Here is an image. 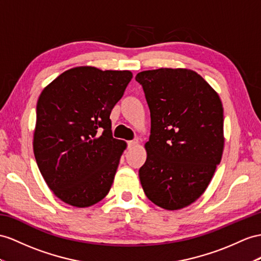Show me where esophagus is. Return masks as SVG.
<instances>
[{
  "instance_id": "34e87169",
  "label": "esophagus",
  "mask_w": 261,
  "mask_h": 261,
  "mask_svg": "<svg viewBox=\"0 0 261 261\" xmlns=\"http://www.w3.org/2000/svg\"><path fill=\"white\" fill-rule=\"evenodd\" d=\"M138 143H139L138 140H131V141L128 142V145L131 148V146H136Z\"/></svg>"
}]
</instances>
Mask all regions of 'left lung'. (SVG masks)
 I'll return each instance as SVG.
<instances>
[{
  "instance_id": "8db88e82",
  "label": "left lung",
  "mask_w": 261,
  "mask_h": 261,
  "mask_svg": "<svg viewBox=\"0 0 261 261\" xmlns=\"http://www.w3.org/2000/svg\"><path fill=\"white\" fill-rule=\"evenodd\" d=\"M136 80L151 113L140 182L152 203L168 211L184 208L202 196L222 160V100L191 69L144 70Z\"/></svg>"
}]
</instances>
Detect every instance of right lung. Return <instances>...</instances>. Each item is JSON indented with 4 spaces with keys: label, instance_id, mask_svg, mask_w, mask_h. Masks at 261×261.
Listing matches in <instances>:
<instances>
[{
    "label": "right lung",
    "instance_id": "1",
    "mask_svg": "<svg viewBox=\"0 0 261 261\" xmlns=\"http://www.w3.org/2000/svg\"><path fill=\"white\" fill-rule=\"evenodd\" d=\"M131 79L129 70L80 66L39 95L33 149L46 184L64 203L89 207L109 193L126 149L112 137L110 113Z\"/></svg>",
    "mask_w": 261,
    "mask_h": 261
}]
</instances>
